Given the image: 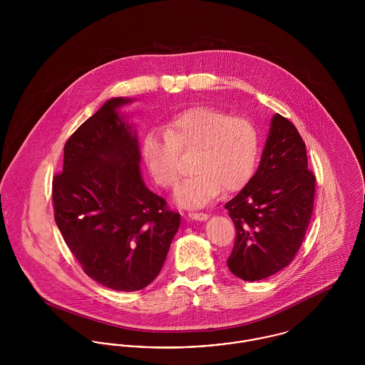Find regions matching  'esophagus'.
<instances>
[{"mask_svg": "<svg viewBox=\"0 0 365 365\" xmlns=\"http://www.w3.org/2000/svg\"><path fill=\"white\" fill-rule=\"evenodd\" d=\"M187 217L190 220H195V221H205V220H208V214H205V212H189Z\"/></svg>", "mask_w": 365, "mask_h": 365, "instance_id": "34e87169", "label": "esophagus"}]
</instances>
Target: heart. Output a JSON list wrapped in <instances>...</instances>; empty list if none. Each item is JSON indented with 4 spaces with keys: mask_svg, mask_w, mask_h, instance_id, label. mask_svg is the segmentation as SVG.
<instances>
[{
    "mask_svg": "<svg viewBox=\"0 0 365 365\" xmlns=\"http://www.w3.org/2000/svg\"><path fill=\"white\" fill-rule=\"evenodd\" d=\"M259 132L252 119L224 110L197 106L172 115L161 129L150 130L141 143V155L153 180L172 189L179 180L180 153L196 151V172L175 193L185 207H201L222 189L235 193L252 178L259 157Z\"/></svg>",
    "mask_w": 365,
    "mask_h": 365,
    "instance_id": "1",
    "label": "heart"
}]
</instances>
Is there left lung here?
Instances as JSON below:
<instances>
[{"label": "left lung", "instance_id": "left-lung-1", "mask_svg": "<svg viewBox=\"0 0 365 365\" xmlns=\"http://www.w3.org/2000/svg\"><path fill=\"white\" fill-rule=\"evenodd\" d=\"M306 144L296 126L277 113L261 163L240 193L226 202L236 227L226 259L233 275L261 281L287 267L302 247L315 195Z\"/></svg>", "mask_w": 365, "mask_h": 365}]
</instances>
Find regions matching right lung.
I'll return each mask as SVG.
<instances>
[{"instance_id":"1","label":"right lung","mask_w":365,"mask_h":365,"mask_svg":"<svg viewBox=\"0 0 365 365\" xmlns=\"http://www.w3.org/2000/svg\"><path fill=\"white\" fill-rule=\"evenodd\" d=\"M130 100H108L63 147L53 178L54 218L84 274L110 289L135 292L160 274L180 215L141 179L136 135L118 113Z\"/></svg>"}]
</instances>
